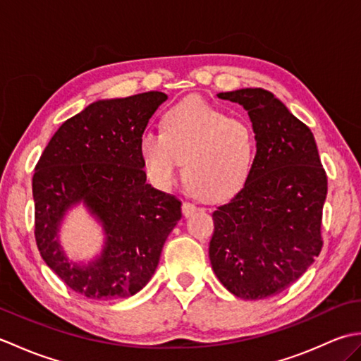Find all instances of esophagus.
Segmentation results:
<instances>
[{
    "instance_id": "34e87169",
    "label": "esophagus",
    "mask_w": 361,
    "mask_h": 361,
    "mask_svg": "<svg viewBox=\"0 0 361 361\" xmlns=\"http://www.w3.org/2000/svg\"><path fill=\"white\" fill-rule=\"evenodd\" d=\"M198 209V206L190 203V202H183V214H185V217L192 216V214Z\"/></svg>"
}]
</instances>
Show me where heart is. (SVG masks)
Here are the masks:
<instances>
[{
	"mask_svg": "<svg viewBox=\"0 0 361 361\" xmlns=\"http://www.w3.org/2000/svg\"><path fill=\"white\" fill-rule=\"evenodd\" d=\"M255 150L248 122L195 96L164 113L163 132L145 130L140 137L144 167L157 186H171L183 161V176L204 200L234 194L248 178Z\"/></svg>",
	"mask_w": 361,
	"mask_h": 361,
	"instance_id": "obj_1",
	"label": "heart"
}]
</instances>
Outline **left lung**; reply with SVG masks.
I'll list each match as a JSON object with an SVG mask.
<instances>
[{"label":"left lung","mask_w":361,"mask_h":361,"mask_svg":"<svg viewBox=\"0 0 361 361\" xmlns=\"http://www.w3.org/2000/svg\"><path fill=\"white\" fill-rule=\"evenodd\" d=\"M217 97L248 111L257 150L243 188L212 212L211 265L237 298L265 299L288 288L319 256L327 175L310 128L270 91Z\"/></svg>","instance_id":"obj_1"}]
</instances>
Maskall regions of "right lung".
<instances>
[{
	"label": "right lung",
	"mask_w": 361,
	"mask_h": 361,
	"mask_svg": "<svg viewBox=\"0 0 361 361\" xmlns=\"http://www.w3.org/2000/svg\"><path fill=\"white\" fill-rule=\"evenodd\" d=\"M167 96L149 91L88 105L65 121L35 166V242L51 270L75 293L118 299L137 293L155 273L161 250L181 219V202L145 183L140 137ZM83 201L103 221V255L70 263L56 240L71 205Z\"/></svg>",
	"instance_id": "1"
}]
</instances>
